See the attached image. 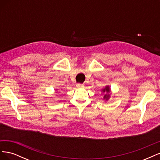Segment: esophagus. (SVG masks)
<instances>
[{
  "label": "esophagus",
  "mask_w": 160,
  "mask_h": 160,
  "mask_svg": "<svg viewBox=\"0 0 160 160\" xmlns=\"http://www.w3.org/2000/svg\"><path fill=\"white\" fill-rule=\"evenodd\" d=\"M76 87H77V88H83V84H80V83H77L76 85Z\"/></svg>",
  "instance_id": "34e87169"
}]
</instances>
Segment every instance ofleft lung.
Segmentation results:
<instances>
[{"label":"left lung","instance_id":"8db88e82","mask_svg":"<svg viewBox=\"0 0 160 160\" xmlns=\"http://www.w3.org/2000/svg\"><path fill=\"white\" fill-rule=\"evenodd\" d=\"M102 91V93H104V97H103V99L105 101H108L109 98H110V92H111V89L109 88V85H106L103 89H101Z\"/></svg>","mask_w":160,"mask_h":160}]
</instances>
